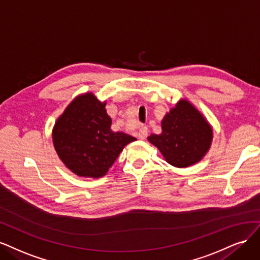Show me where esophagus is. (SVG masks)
Returning a JSON list of instances; mask_svg holds the SVG:
<instances>
[{"label":"esophagus","instance_id":"34e87169","mask_svg":"<svg viewBox=\"0 0 260 260\" xmlns=\"http://www.w3.org/2000/svg\"><path fill=\"white\" fill-rule=\"evenodd\" d=\"M147 136H148V128L146 126L141 127L138 132V138L140 140H145L147 138Z\"/></svg>","mask_w":260,"mask_h":260}]
</instances>
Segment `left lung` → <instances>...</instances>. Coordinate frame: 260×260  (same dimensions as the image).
<instances>
[{
	"instance_id": "1",
	"label": "left lung",
	"mask_w": 260,
	"mask_h": 260,
	"mask_svg": "<svg viewBox=\"0 0 260 260\" xmlns=\"http://www.w3.org/2000/svg\"><path fill=\"white\" fill-rule=\"evenodd\" d=\"M162 133L151 134L148 141L155 146L167 163L188 167L200 162L211 149L213 127L203 113L181 98L161 121Z\"/></svg>"
}]
</instances>
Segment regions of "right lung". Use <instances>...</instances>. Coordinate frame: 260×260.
<instances>
[{"label": "right lung", "mask_w": 260, "mask_h": 260, "mask_svg": "<svg viewBox=\"0 0 260 260\" xmlns=\"http://www.w3.org/2000/svg\"><path fill=\"white\" fill-rule=\"evenodd\" d=\"M107 102L88 91L75 97L58 116L52 132L61 162L79 177L100 178L113 165L124 147L136 138L111 129Z\"/></svg>", "instance_id": "add662e5"}]
</instances>
